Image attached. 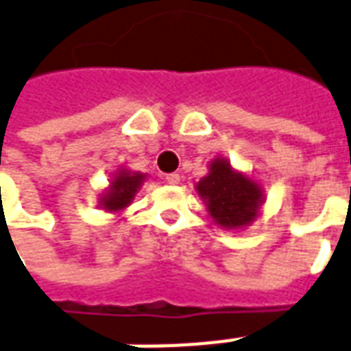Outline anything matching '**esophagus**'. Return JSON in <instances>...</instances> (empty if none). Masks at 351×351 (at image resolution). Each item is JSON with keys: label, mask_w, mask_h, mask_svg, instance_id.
Listing matches in <instances>:
<instances>
[{"label": "esophagus", "mask_w": 351, "mask_h": 351, "mask_svg": "<svg viewBox=\"0 0 351 351\" xmlns=\"http://www.w3.org/2000/svg\"><path fill=\"white\" fill-rule=\"evenodd\" d=\"M165 182H167V184H173V186H175V184L180 182V176L176 175V173H171V175L165 176Z\"/></svg>", "instance_id": "1"}]
</instances>
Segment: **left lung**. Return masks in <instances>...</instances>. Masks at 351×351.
<instances>
[{"instance_id": "1", "label": "left lung", "mask_w": 351, "mask_h": 351, "mask_svg": "<svg viewBox=\"0 0 351 351\" xmlns=\"http://www.w3.org/2000/svg\"><path fill=\"white\" fill-rule=\"evenodd\" d=\"M195 192L207 205L209 217L224 230H241L261 215L264 205L262 186L241 171H235L226 158H215L209 173L195 184Z\"/></svg>"}]
</instances>
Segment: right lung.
I'll use <instances>...</instances> for the list:
<instances>
[{
  "label": "right lung",
  "mask_w": 351,
  "mask_h": 351,
  "mask_svg": "<svg viewBox=\"0 0 351 351\" xmlns=\"http://www.w3.org/2000/svg\"><path fill=\"white\" fill-rule=\"evenodd\" d=\"M144 180H146L144 173H138V171L133 173L123 167L117 169L110 178L106 190L100 193L99 207L108 213H121L133 203L134 195L141 190Z\"/></svg>",
  "instance_id": "obj_1"
}]
</instances>
